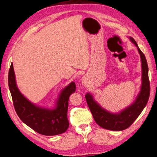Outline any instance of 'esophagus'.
<instances>
[{
  "instance_id": "34e87169",
  "label": "esophagus",
  "mask_w": 157,
  "mask_h": 157,
  "mask_svg": "<svg viewBox=\"0 0 157 157\" xmlns=\"http://www.w3.org/2000/svg\"><path fill=\"white\" fill-rule=\"evenodd\" d=\"M82 84H84V85H86V79L84 78H83V79H82Z\"/></svg>"
}]
</instances>
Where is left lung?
<instances>
[{"mask_svg":"<svg viewBox=\"0 0 157 157\" xmlns=\"http://www.w3.org/2000/svg\"><path fill=\"white\" fill-rule=\"evenodd\" d=\"M129 38L138 47L142 61V84L141 91L135 102L119 114H113L101 108L94 101L90 94H87L85 96L88 107L96 123L102 128L113 130V131H121V130L125 129L134 123L147 104L150 96V91H151L148 78V67L145 55L138 48L135 40L131 37Z\"/></svg>","mask_w":157,"mask_h":157,"instance_id":"1","label":"left lung"}]
</instances>
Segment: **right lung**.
Masks as SVG:
<instances>
[{
	"label": "right lung",
	"instance_id": "1",
	"mask_svg": "<svg viewBox=\"0 0 157 157\" xmlns=\"http://www.w3.org/2000/svg\"><path fill=\"white\" fill-rule=\"evenodd\" d=\"M8 82L13 106L23 123L38 134L45 136H55L66 132L69 128L68 101L69 96L75 92L74 82L61 92L56 109L48 110L35 106L20 93L16 85L13 63L9 71Z\"/></svg>",
	"mask_w": 157,
	"mask_h": 157
}]
</instances>
